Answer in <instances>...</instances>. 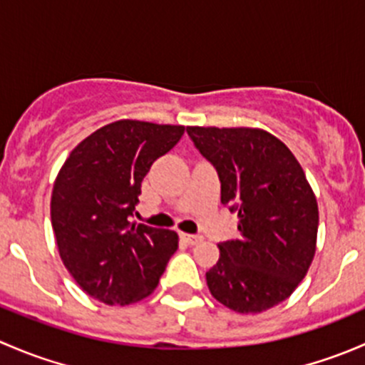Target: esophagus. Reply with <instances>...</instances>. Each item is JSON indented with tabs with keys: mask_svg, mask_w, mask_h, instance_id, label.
<instances>
[{
	"mask_svg": "<svg viewBox=\"0 0 365 365\" xmlns=\"http://www.w3.org/2000/svg\"><path fill=\"white\" fill-rule=\"evenodd\" d=\"M180 238H182V240L185 242L187 245H196V244H200V242H203V237H201V235L182 233V235H180Z\"/></svg>",
	"mask_w": 365,
	"mask_h": 365,
	"instance_id": "esophagus-1",
	"label": "esophagus"
}]
</instances>
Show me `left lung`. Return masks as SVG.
<instances>
[{"instance_id":"1","label":"left lung","mask_w":365,"mask_h":365,"mask_svg":"<svg viewBox=\"0 0 365 365\" xmlns=\"http://www.w3.org/2000/svg\"><path fill=\"white\" fill-rule=\"evenodd\" d=\"M217 169L220 203L238 212V238L219 244L206 272L210 293L240 314L281 304L307 274L316 252L318 203L288 146L263 128L187 127Z\"/></svg>"}]
</instances>
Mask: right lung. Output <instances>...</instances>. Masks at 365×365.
Segmentation results:
<instances>
[{
    "mask_svg": "<svg viewBox=\"0 0 365 365\" xmlns=\"http://www.w3.org/2000/svg\"><path fill=\"white\" fill-rule=\"evenodd\" d=\"M185 132L183 125L118 120L70 152L51 196L65 268L88 295L128 305L155 292L178 235L130 222L141 182Z\"/></svg>",
    "mask_w": 365,
    "mask_h": 365,
    "instance_id": "right-lung-1",
    "label": "right lung"
}]
</instances>
